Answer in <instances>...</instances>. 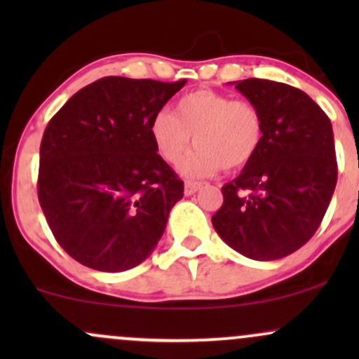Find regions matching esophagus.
Returning a JSON list of instances; mask_svg holds the SVG:
<instances>
[{
  "label": "esophagus",
  "mask_w": 359,
  "mask_h": 359,
  "mask_svg": "<svg viewBox=\"0 0 359 359\" xmlns=\"http://www.w3.org/2000/svg\"><path fill=\"white\" fill-rule=\"evenodd\" d=\"M201 185L203 184L196 182V180H185V185H184L185 196H192V194H196L201 189Z\"/></svg>",
  "instance_id": "obj_1"
}]
</instances>
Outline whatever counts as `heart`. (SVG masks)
Instances as JSON below:
<instances>
[{"mask_svg":"<svg viewBox=\"0 0 359 359\" xmlns=\"http://www.w3.org/2000/svg\"><path fill=\"white\" fill-rule=\"evenodd\" d=\"M263 135L265 123L257 104L211 89L185 94L175 102L174 114L160 111L150 123L156 154L170 165L180 163L192 137L196 150L182 165L189 177L246 167L259 150Z\"/></svg>","mask_w":359,"mask_h":359,"instance_id":"1","label":"heart"}]
</instances>
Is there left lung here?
<instances>
[{
  "mask_svg": "<svg viewBox=\"0 0 359 359\" xmlns=\"http://www.w3.org/2000/svg\"><path fill=\"white\" fill-rule=\"evenodd\" d=\"M236 89L258 106L265 135L253 160L221 189L212 226L226 245L253 259L287 257L314 236L337 182L327 114L304 90L245 79Z\"/></svg>",
  "mask_w": 359,
  "mask_h": 359,
  "instance_id": "1",
  "label": "left lung"
}]
</instances>
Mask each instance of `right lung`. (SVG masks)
Here are the masks:
<instances>
[{
	"label": "right lung",
	"instance_id": "right-lung-1",
	"mask_svg": "<svg viewBox=\"0 0 359 359\" xmlns=\"http://www.w3.org/2000/svg\"><path fill=\"white\" fill-rule=\"evenodd\" d=\"M184 86L185 79L102 77L48 121L39 201L57 243L76 262L123 271L155 250L184 182L156 154L150 123Z\"/></svg>",
	"mask_w": 359,
	"mask_h": 359
}]
</instances>
